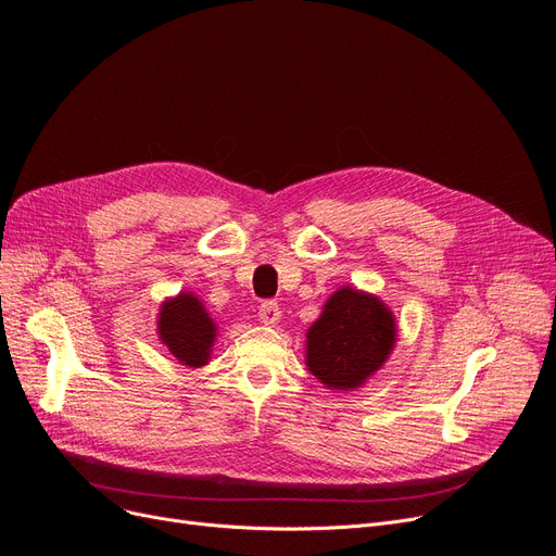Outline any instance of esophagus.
I'll return each mask as SVG.
<instances>
[{
	"label": "esophagus",
	"mask_w": 556,
	"mask_h": 556,
	"mask_svg": "<svg viewBox=\"0 0 556 556\" xmlns=\"http://www.w3.org/2000/svg\"><path fill=\"white\" fill-rule=\"evenodd\" d=\"M258 320H261L263 325L275 327V325L281 320V308H279V304H277V302H263V304L258 306Z\"/></svg>",
	"instance_id": "34e87169"
}]
</instances>
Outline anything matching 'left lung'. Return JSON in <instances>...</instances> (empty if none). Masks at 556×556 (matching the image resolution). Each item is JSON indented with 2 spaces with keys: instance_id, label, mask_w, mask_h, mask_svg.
Listing matches in <instances>:
<instances>
[{
  "instance_id": "obj_1",
  "label": "left lung",
  "mask_w": 556,
  "mask_h": 556,
  "mask_svg": "<svg viewBox=\"0 0 556 556\" xmlns=\"http://www.w3.org/2000/svg\"><path fill=\"white\" fill-rule=\"evenodd\" d=\"M395 316L379 298L343 286L306 331V366L331 391H354L395 348Z\"/></svg>"
}]
</instances>
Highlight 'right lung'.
<instances>
[{
	"mask_svg": "<svg viewBox=\"0 0 556 556\" xmlns=\"http://www.w3.org/2000/svg\"><path fill=\"white\" fill-rule=\"evenodd\" d=\"M159 338L179 364L202 368L208 364L218 325L192 293L165 300L159 313Z\"/></svg>",
	"mask_w": 556,
	"mask_h": 556,
	"instance_id": "add662e5",
	"label": "right lung"
}]
</instances>
